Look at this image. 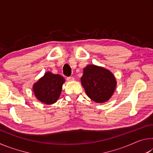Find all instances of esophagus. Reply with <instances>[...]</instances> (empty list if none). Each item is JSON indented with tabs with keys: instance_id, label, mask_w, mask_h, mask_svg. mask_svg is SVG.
<instances>
[{
	"instance_id": "34e87169",
	"label": "esophagus",
	"mask_w": 153,
	"mask_h": 153,
	"mask_svg": "<svg viewBox=\"0 0 153 153\" xmlns=\"http://www.w3.org/2000/svg\"><path fill=\"white\" fill-rule=\"evenodd\" d=\"M67 81L71 82V81H74V77H67Z\"/></svg>"
}]
</instances>
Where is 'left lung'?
<instances>
[{"mask_svg":"<svg viewBox=\"0 0 153 153\" xmlns=\"http://www.w3.org/2000/svg\"><path fill=\"white\" fill-rule=\"evenodd\" d=\"M81 83L88 97L97 103L108 101L117 86V81L112 72L95 65H88L84 67Z\"/></svg>","mask_w":153,"mask_h":153,"instance_id":"obj_1","label":"left lung"}]
</instances>
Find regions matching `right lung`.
Wrapping results in <instances>:
<instances>
[{
	"label": "right lung",
	"mask_w": 153,
	"mask_h": 153,
	"mask_svg": "<svg viewBox=\"0 0 153 153\" xmlns=\"http://www.w3.org/2000/svg\"><path fill=\"white\" fill-rule=\"evenodd\" d=\"M65 82L63 77L50 71L45 75L33 85V91L36 98L46 105L55 103L60 97L62 86Z\"/></svg>",
	"instance_id": "1"
}]
</instances>
